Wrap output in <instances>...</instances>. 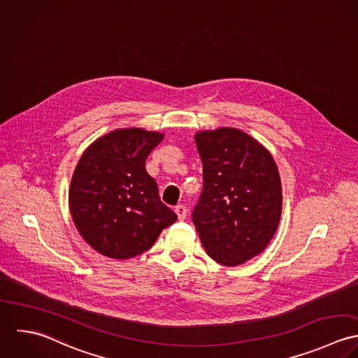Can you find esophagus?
<instances>
[{"label":"esophagus","mask_w":358,"mask_h":358,"mask_svg":"<svg viewBox=\"0 0 358 358\" xmlns=\"http://www.w3.org/2000/svg\"><path fill=\"white\" fill-rule=\"evenodd\" d=\"M176 213L178 215V220H185V218H187V215H188V210H187V208H185V206L178 205V206L176 208Z\"/></svg>","instance_id":"obj_1"}]
</instances>
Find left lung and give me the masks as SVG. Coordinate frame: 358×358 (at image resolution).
<instances>
[{"label": "left lung", "mask_w": 358, "mask_h": 358, "mask_svg": "<svg viewBox=\"0 0 358 358\" xmlns=\"http://www.w3.org/2000/svg\"><path fill=\"white\" fill-rule=\"evenodd\" d=\"M203 189L192 220L206 253L235 267L260 255L282 212V185L273 155L232 127L199 131Z\"/></svg>", "instance_id": "1"}]
</instances>
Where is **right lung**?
Returning a JSON list of instances; mask_svg holds the SVG:
<instances>
[{
    "instance_id": "add662e5",
    "label": "right lung",
    "mask_w": 358,
    "mask_h": 358,
    "mask_svg": "<svg viewBox=\"0 0 358 358\" xmlns=\"http://www.w3.org/2000/svg\"><path fill=\"white\" fill-rule=\"evenodd\" d=\"M164 134L113 130L81 155L69 188L73 222L83 239L109 259L127 260L153 246L177 215L159 198L145 160Z\"/></svg>"
}]
</instances>
